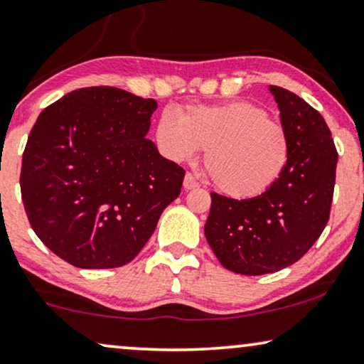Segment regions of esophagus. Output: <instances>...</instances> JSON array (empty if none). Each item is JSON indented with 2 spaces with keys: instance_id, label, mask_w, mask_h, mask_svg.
I'll use <instances>...</instances> for the list:
<instances>
[{
  "instance_id": "obj_1",
  "label": "esophagus",
  "mask_w": 364,
  "mask_h": 364,
  "mask_svg": "<svg viewBox=\"0 0 364 364\" xmlns=\"http://www.w3.org/2000/svg\"><path fill=\"white\" fill-rule=\"evenodd\" d=\"M183 186H185L186 190H195V188L200 186V183L196 181V178L193 176L191 173H186V176H185V181H183Z\"/></svg>"
}]
</instances>
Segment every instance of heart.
<instances>
[{"label": "heart", "mask_w": 364, "mask_h": 364, "mask_svg": "<svg viewBox=\"0 0 364 364\" xmlns=\"http://www.w3.org/2000/svg\"><path fill=\"white\" fill-rule=\"evenodd\" d=\"M154 139L161 154L176 163L206 149L205 169L211 183L232 198L265 193L291 156L285 127L247 100L188 105L178 116L164 110L156 122Z\"/></svg>", "instance_id": "heart-1"}]
</instances>
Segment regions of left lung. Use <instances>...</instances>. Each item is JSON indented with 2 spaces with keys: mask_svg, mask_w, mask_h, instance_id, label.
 Returning <instances> with one entry per match:
<instances>
[{
  "mask_svg": "<svg viewBox=\"0 0 364 364\" xmlns=\"http://www.w3.org/2000/svg\"><path fill=\"white\" fill-rule=\"evenodd\" d=\"M291 156L265 193L233 200L211 193L205 237L225 269L262 275L296 264L329 220L338 151L328 124L304 99L270 85Z\"/></svg>",
  "mask_w": 364,
  "mask_h": 364,
  "instance_id": "1",
  "label": "left lung"
}]
</instances>
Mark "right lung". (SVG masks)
I'll list each match as a JSON object with an SVG mask.
<instances>
[{"label":"right lung","mask_w":364,"mask_h":364,"mask_svg":"<svg viewBox=\"0 0 364 364\" xmlns=\"http://www.w3.org/2000/svg\"><path fill=\"white\" fill-rule=\"evenodd\" d=\"M154 99L85 87L41 110L23 153L28 222L55 255L80 269H114L139 254L185 169L148 134Z\"/></svg>","instance_id":"add662e5"}]
</instances>
